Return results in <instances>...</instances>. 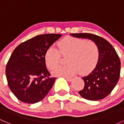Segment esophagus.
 Returning <instances> with one entry per match:
<instances>
[{
  "instance_id": "obj_1",
  "label": "esophagus",
  "mask_w": 124,
  "mask_h": 124,
  "mask_svg": "<svg viewBox=\"0 0 124 124\" xmlns=\"http://www.w3.org/2000/svg\"><path fill=\"white\" fill-rule=\"evenodd\" d=\"M65 78L66 79L67 81H68V82H71V81L72 80V78H67V77H65Z\"/></svg>"
}]
</instances>
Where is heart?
<instances>
[{
	"label": "heart",
	"mask_w": 124,
	"mask_h": 124,
	"mask_svg": "<svg viewBox=\"0 0 124 124\" xmlns=\"http://www.w3.org/2000/svg\"><path fill=\"white\" fill-rule=\"evenodd\" d=\"M58 50L49 47L44 55L46 66L51 70L60 63L61 56L67 57L68 65L54 69L52 72L54 76L70 77L78 72L82 75H87L99 62V48L93 41L66 37L58 42Z\"/></svg>",
	"instance_id": "1"
}]
</instances>
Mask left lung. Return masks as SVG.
Returning a JSON list of instances; mask_svg holds the SVG:
<instances>
[{
  "instance_id": "obj_1",
  "label": "left lung",
  "mask_w": 124,
  "mask_h": 124,
  "mask_svg": "<svg viewBox=\"0 0 124 124\" xmlns=\"http://www.w3.org/2000/svg\"><path fill=\"white\" fill-rule=\"evenodd\" d=\"M77 38H88L97 45L100 51L99 62L88 76L82 78L83 89L79 92L84 99L100 100L112 92L119 80L121 62L117 53L108 41L98 35L89 33L70 34Z\"/></svg>"
}]
</instances>
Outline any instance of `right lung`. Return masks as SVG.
<instances>
[{
	"mask_svg": "<svg viewBox=\"0 0 124 124\" xmlns=\"http://www.w3.org/2000/svg\"><path fill=\"white\" fill-rule=\"evenodd\" d=\"M58 34L38 35L18 45L6 68L8 86L21 101H40L53 86L56 78H49L44 59L46 51L61 37Z\"/></svg>",
	"mask_w": 124,
	"mask_h": 124,
	"instance_id": "1",
	"label": "right lung"
}]
</instances>
